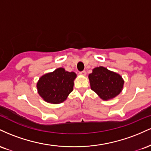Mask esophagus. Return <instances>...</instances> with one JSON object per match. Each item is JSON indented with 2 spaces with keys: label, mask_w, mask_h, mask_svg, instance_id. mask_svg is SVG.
I'll return each instance as SVG.
<instances>
[{
  "label": "esophagus",
  "mask_w": 151,
  "mask_h": 151,
  "mask_svg": "<svg viewBox=\"0 0 151 151\" xmlns=\"http://www.w3.org/2000/svg\"><path fill=\"white\" fill-rule=\"evenodd\" d=\"M79 74H80V75H82V76H85L86 74V71H82V72H79Z\"/></svg>",
  "instance_id": "obj_1"
}]
</instances>
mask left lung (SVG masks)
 <instances>
[{
  "mask_svg": "<svg viewBox=\"0 0 151 151\" xmlns=\"http://www.w3.org/2000/svg\"><path fill=\"white\" fill-rule=\"evenodd\" d=\"M91 90L104 101L115 98L122 91L124 80L119 74L106 67H95L89 74Z\"/></svg>",
  "mask_w": 151,
  "mask_h": 151,
  "instance_id": "1",
  "label": "left lung"
}]
</instances>
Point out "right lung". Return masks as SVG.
Instances as JSON below:
<instances>
[{
  "mask_svg": "<svg viewBox=\"0 0 151 151\" xmlns=\"http://www.w3.org/2000/svg\"><path fill=\"white\" fill-rule=\"evenodd\" d=\"M77 74L67 72L62 67L43 74L37 82V89L45 101L53 104L64 102L73 91Z\"/></svg>",
  "mask_w": 151,
  "mask_h": 151,
  "instance_id": "obj_1",
  "label": "right lung"
}]
</instances>
